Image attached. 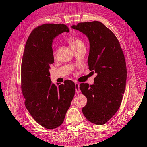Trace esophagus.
Here are the masks:
<instances>
[{
  "mask_svg": "<svg viewBox=\"0 0 147 147\" xmlns=\"http://www.w3.org/2000/svg\"><path fill=\"white\" fill-rule=\"evenodd\" d=\"M74 84H75L76 92V93H79V92H80V84L78 82H75Z\"/></svg>",
  "mask_w": 147,
  "mask_h": 147,
  "instance_id": "obj_1",
  "label": "esophagus"
}]
</instances>
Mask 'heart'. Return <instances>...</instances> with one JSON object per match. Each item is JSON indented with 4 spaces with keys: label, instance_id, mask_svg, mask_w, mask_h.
<instances>
[{
    "label": "heart",
    "instance_id": "b5f03b06",
    "mask_svg": "<svg viewBox=\"0 0 147 147\" xmlns=\"http://www.w3.org/2000/svg\"><path fill=\"white\" fill-rule=\"evenodd\" d=\"M69 43L71 44L72 48H73L74 47L80 45H84V42L80 39L79 38H76V37H70L67 39Z\"/></svg>",
    "mask_w": 147,
    "mask_h": 147
}]
</instances>
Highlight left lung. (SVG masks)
I'll list each match as a JSON object with an SVG mask.
<instances>
[{
  "label": "left lung",
  "instance_id": "left-lung-1",
  "mask_svg": "<svg viewBox=\"0 0 147 147\" xmlns=\"http://www.w3.org/2000/svg\"><path fill=\"white\" fill-rule=\"evenodd\" d=\"M71 27L88 38V64L96 74L93 85H80L88 99L82 112L91 123L102 125L117 111L125 91L127 71L123 52L115 35L101 22L80 23Z\"/></svg>",
  "mask_w": 147,
  "mask_h": 147
}]
</instances>
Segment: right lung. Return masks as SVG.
I'll return each instance as SVG.
<instances>
[{
    "label": "right lung",
    "instance_id": "add662e5",
    "mask_svg": "<svg viewBox=\"0 0 147 147\" xmlns=\"http://www.w3.org/2000/svg\"><path fill=\"white\" fill-rule=\"evenodd\" d=\"M69 32L65 24H45L30 34L21 64V89L25 106L37 123L47 129L58 128L75 94V84L67 80L54 84L50 78V65L54 61V39Z\"/></svg>",
    "mask_w": 147,
    "mask_h": 147
}]
</instances>
